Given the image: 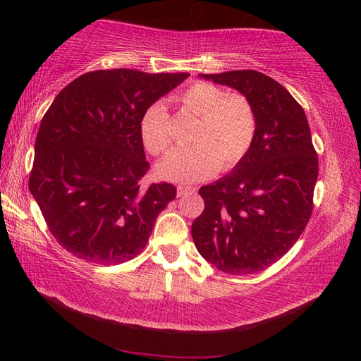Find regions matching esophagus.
<instances>
[{"mask_svg": "<svg viewBox=\"0 0 361 361\" xmlns=\"http://www.w3.org/2000/svg\"><path fill=\"white\" fill-rule=\"evenodd\" d=\"M194 188H188V186H178L176 188V195L178 197H183V195H186V194H189V192H194Z\"/></svg>", "mask_w": 361, "mask_h": 361, "instance_id": "esophagus-1", "label": "esophagus"}]
</instances>
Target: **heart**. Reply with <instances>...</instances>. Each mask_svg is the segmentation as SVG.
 Returning a JSON list of instances; mask_svg holds the SVG:
<instances>
[{
  "label": "heart",
  "instance_id": "b5f03b06",
  "mask_svg": "<svg viewBox=\"0 0 361 361\" xmlns=\"http://www.w3.org/2000/svg\"><path fill=\"white\" fill-rule=\"evenodd\" d=\"M180 104L198 116L194 145L175 150L157 166L159 178L194 183L209 178L220 166L231 169L247 155L256 137L257 119L251 102L242 94H228L211 82H194L178 96ZM140 133L145 150L164 155L172 145L171 119L163 104L144 111Z\"/></svg>",
  "mask_w": 361,
  "mask_h": 361
}]
</instances>
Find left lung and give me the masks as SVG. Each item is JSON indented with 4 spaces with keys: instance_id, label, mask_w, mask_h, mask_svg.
Instances as JSON below:
<instances>
[{
    "instance_id": "8db88e82",
    "label": "left lung",
    "mask_w": 361,
    "mask_h": 361,
    "mask_svg": "<svg viewBox=\"0 0 361 361\" xmlns=\"http://www.w3.org/2000/svg\"><path fill=\"white\" fill-rule=\"evenodd\" d=\"M234 88L256 111V137L247 155L200 195L204 211L192 224L198 252L229 274L265 270L293 247L307 226L318 178L302 106L281 83L255 71L200 74Z\"/></svg>"
}]
</instances>
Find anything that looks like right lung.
I'll use <instances>...</instances> for the list:
<instances>
[{
    "label": "right lung",
    "mask_w": 361,
    "mask_h": 361,
    "mask_svg": "<svg viewBox=\"0 0 361 361\" xmlns=\"http://www.w3.org/2000/svg\"><path fill=\"white\" fill-rule=\"evenodd\" d=\"M188 75L91 71L60 91L44 113L29 190L52 235L75 257L122 264L149 242L176 189L140 185L149 169L140 122Z\"/></svg>",
    "instance_id": "obj_1"
}]
</instances>
